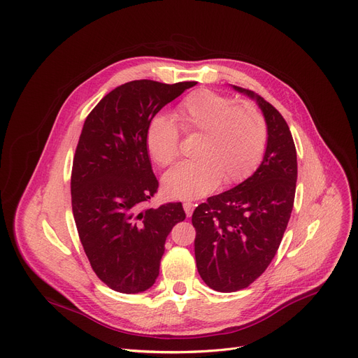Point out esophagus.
<instances>
[{
	"label": "esophagus",
	"mask_w": 358,
	"mask_h": 358,
	"mask_svg": "<svg viewBox=\"0 0 358 358\" xmlns=\"http://www.w3.org/2000/svg\"><path fill=\"white\" fill-rule=\"evenodd\" d=\"M184 210H185V215L187 216H192L193 215V210H194V208H196V204L193 203V201H184Z\"/></svg>",
	"instance_id": "1"
}]
</instances>
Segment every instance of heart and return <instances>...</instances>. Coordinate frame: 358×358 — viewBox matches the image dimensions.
<instances>
[{"mask_svg":"<svg viewBox=\"0 0 358 358\" xmlns=\"http://www.w3.org/2000/svg\"><path fill=\"white\" fill-rule=\"evenodd\" d=\"M176 117L185 134H200L196 158L180 162L164 177V192L173 199H196L215 190L222 181L231 185L245 180L259 164L267 146V124L248 103H235L224 94L201 88L184 97ZM145 145L159 166L180 155V131L166 115L146 124Z\"/></svg>","mask_w":358,"mask_h":358,"instance_id":"obj_1","label":"heart"}]
</instances>
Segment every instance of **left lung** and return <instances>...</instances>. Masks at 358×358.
<instances>
[{"instance_id":"8db88e82","label":"left lung","mask_w":358,"mask_h":358,"mask_svg":"<svg viewBox=\"0 0 358 358\" xmlns=\"http://www.w3.org/2000/svg\"><path fill=\"white\" fill-rule=\"evenodd\" d=\"M232 87L258 103L268 138L257 171L199 204L192 217L197 271L223 293L248 287L270 266L287 228L297 180L296 146L283 116L254 91Z\"/></svg>"}]
</instances>
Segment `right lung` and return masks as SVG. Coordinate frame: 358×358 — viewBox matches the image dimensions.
I'll use <instances>...</instances> for the list:
<instances>
[{"label": "right lung", "instance_id": "right-lung-1", "mask_svg": "<svg viewBox=\"0 0 358 358\" xmlns=\"http://www.w3.org/2000/svg\"><path fill=\"white\" fill-rule=\"evenodd\" d=\"M194 81L126 83L85 119L71 174L72 213L91 268L110 289L141 293L155 283L181 203L141 210L158 190L145 145L148 122Z\"/></svg>", "mask_w": 358, "mask_h": 358}]
</instances>
